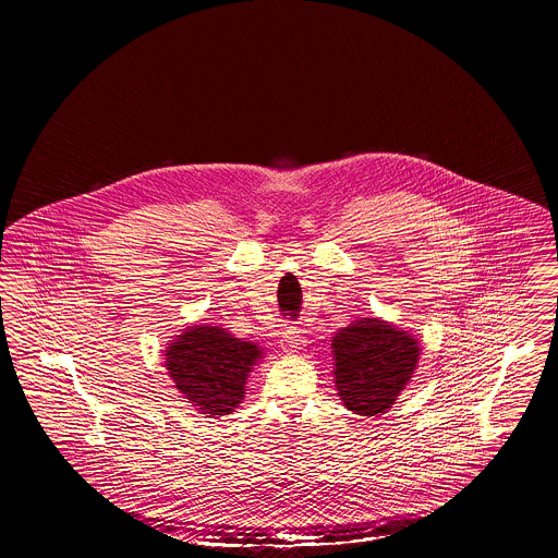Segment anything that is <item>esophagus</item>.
Returning a JSON list of instances; mask_svg holds the SVG:
<instances>
[{
	"label": "esophagus",
	"instance_id": "esophagus-1",
	"mask_svg": "<svg viewBox=\"0 0 558 558\" xmlns=\"http://www.w3.org/2000/svg\"><path fill=\"white\" fill-rule=\"evenodd\" d=\"M303 337H301V332H299V328L296 326H287L284 330H282V349H287V351H299L301 347H303Z\"/></svg>",
	"mask_w": 558,
	"mask_h": 558
}]
</instances>
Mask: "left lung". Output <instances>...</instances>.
Masks as SVG:
<instances>
[{
	"mask_svg": "<svg viewBox=\"0 0 558 558\" xmlns=\"http://www.w3.org/2000/svg\"><path fill=\"white\" fill-rule=\"evenodd\" d=\"M337 389L347 408L362 414H383L412 378L418 364V343L380 319H360L332 339Z\"/></svg>",
	"mask_w": 558,
	"mask_h": 558,
	"instance_id": "1",
	"label": "left lung"
}]
</instances>
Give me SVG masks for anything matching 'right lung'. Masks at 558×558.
<instances>
[{
	"label": "right lung",
	"mask_w": 558,
	"mask_h": 558,
	"mask_svg": "<svg viewBox=\"0 0 558 558\" xmlns=\"http://www.w3.org/2000/svg\"><path fill=\"white\" fill-rule=\"evenodd\" d=\"M165 355L169 376L184 398L203 414L223 416L239 408L246 374L262 349L219 326H194Z\"/></svg>",
	"instance_id": "add662e5"
}]
</instances>
